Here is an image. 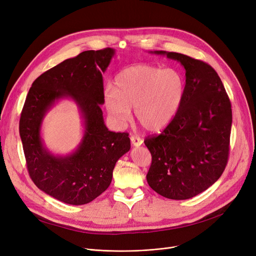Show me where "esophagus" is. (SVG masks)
Masks as SVG:
<instances>
[{"mask_svg":"<svg viewBox=\"0 0 256 256\" xmlns=\"http://www.w3.org/2000/svg\"><path fill=\"white\" fill-rule=\"evenodd\" d=\"M130 142L134 146H140L143 143V140L137 135H132L130 136Z\"/></svg>","mask_w":256,"mask_h":256,"instance_id":"esophagus-1","label":"esophagus"}]
</instances>
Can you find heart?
Segmentation results:
<instances>
[{
    "mask_svg": "<svg viewBox=\"0 0 256 256\" xmlns=\"http://www.w3.org/2000/svg\"><path fill=\"white\" fill-rule=\"evenodd\" d=\"M184 92V80L180 72L158 66L139 64L121 70L115 88L104 91L106 110L119 124L130 117V108L147 130L165 128L176 115Z\"/></svg>",
    "mask_w": 256,
    "mask_h": 256,
    "instance_id": "heart-1",
    "label": "heart"
}]
</instances>
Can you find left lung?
I'll return each mask as SVG.
<instances>
[{
  "label": "left lung",
  "instance_id": "left-lung-1",
  "mask_svg": "<svg viewBox=\"0 0 256 256\" xmlns=\"http://www.w3.org/2000/svg\"><path fill=\"white\" fill-rule=\"evenodd\" d=\"M154 52L180 62L186 85L169 124L160 135L144 140L152 154L146 180L166 198L189 199L216 182L227 165L232 104L220 76L208 63L180 52Z\"/></svg>",
  "mask_w": 256,
  "mask_h": 256
}]
</instances>
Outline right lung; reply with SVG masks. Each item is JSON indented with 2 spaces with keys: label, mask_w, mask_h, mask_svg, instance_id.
<instances>
[{
  "label": "right lung",
  "mask_w": 256,
  "mask_h": 256,
  "mask_svg": "<svg viewBox=\"0 0 256 256\" xmlns=\"http://www.w3.org/2000/svg\"><path fill=\"white\" fill-rule=\"evenodd\" d=\"M115 50H85L39 76L26 96L20 135L26 168L38 189L64 204H89L110 186L119 158L130 148L128 132H110L104 122L102 72ZM72 97L84 119L86 134L78 150L58 157L44 147L40 128L54 102Z\"/></svg>",
  "instance_id": "obj_1"
}]
</instances>
